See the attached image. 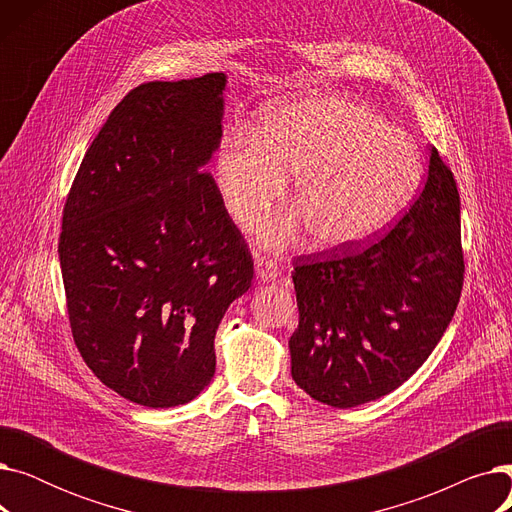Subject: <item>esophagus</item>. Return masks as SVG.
<instances>
[{
    "label": "esophagus",
    "mask_w": 512,
    "mask_h": 512,
    "mask_svg": "<svg viewBox=\"0 0 512 512\" xmlns=\"http://www.w3.org/2000/svg\"><path fill=\"white\" fill-rule=\"evenodd\" d=\"M255 272H257V278L261 282H274L282 274V265L276 259L261 257V259H257Z\"/></svg>",
    "instance_id": "esophagus-1"
}]
</instances>
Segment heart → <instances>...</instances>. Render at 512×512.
Masks as SVG:
<instances>
[{
    "label": "heart",
    "instance_id": "1",
    "mask_svg": "<svg viewBox=\"0 0 512 512\" xmlns=\"http://www.w3.org/2000/svg\"><path fill=\"white\" fill-rule=\"evenodd\" d=\"M294 172L297 211L261 228L267 247L286 245L303 226L324 249L359 245L411 203L423 168L405 130L332 95L265 107L257 132L230 134L218 153L220 193L242 226L272 209Z\"/></svg>",
    "mask_w": 512,
    "mask_h": 512
}]
</instances>
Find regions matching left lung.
<instances>
[{
    "label": "left lung",
    "instance_id": "1",
    "mask_svg": "<svg viewBox=\"0 0 512 512\" xmlns=\"http://www.w3.org/2000/svg\"><path fill=\"white\" fill-rule=\"evenodd\" d=\"M461 199L432 147L427 182L378 242L301 257L290 373L311 398L351 409L396 390L432 355L463 288Z\"/></svg>",
    "mask_w": 512,
    "mask_h": 512
}]
</instances>
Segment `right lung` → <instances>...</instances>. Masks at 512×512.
I'll list each match as a JSON object with an SVG mask.
<instances>
[{
	"mask_svg": "<svg viewBox=\"0 0 512 512\" xmlns=\"http://www.w3.org/2000/svg\"><path fill=\"white\" fill-rule=\"evenodd\" d=\"M226 74L132 89L66 199L60 267L74 342L130 402H191L215 373V330L253 259L205 172L222 141Z\"/></svg>",
	"mask_w": 512,
	"mask_h": 512,
	"instance_id": "obj_1",
	"label": "right lung"
}]
</instances>
